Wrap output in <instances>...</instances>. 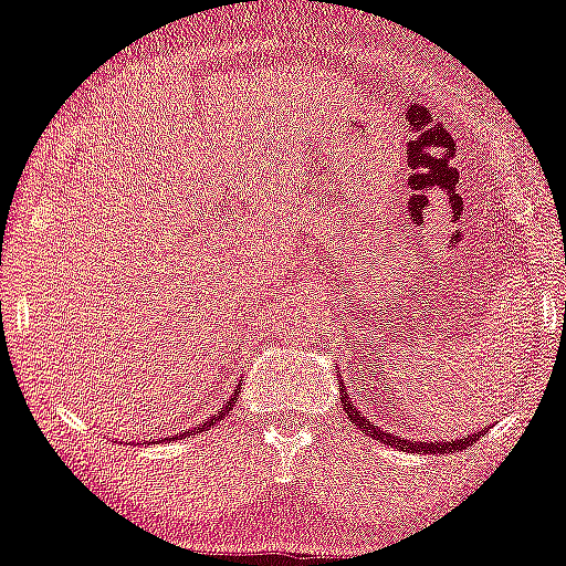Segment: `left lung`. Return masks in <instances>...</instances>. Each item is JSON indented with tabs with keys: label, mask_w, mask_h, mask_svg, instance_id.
Masks as SVG:
<instances>
[{
	"label": "left lung",
	"mask_w": 566,
	"mask_h": 566,
	"mask_svg": "<svg viewBox=\"0 0 566 566\" xmlns=\"http://www.w3.org/2000/svg\"><path fill=\"white\" fill-rule=\"evenodd\" d=\"M345 395V411H348V419L353 421V424L356 427H360V430H364L366 434H374V438H377L379 442H387V446H395V448H408V451H424V453H453V451H464V448H469L472 446L474 440H480V432H474V434H469V438H464V440H446V442H417V440H403L400 438V434H395V432H387V430H379V427H374L369 419L364 417V413L358 411V408H353L350 406V400H348V392H343Z\"/></svg>",
	"instance_id": "1"
}]
</instances>
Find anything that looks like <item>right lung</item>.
I'll return each mask as SVG.
<instances>
[{"label": "right lung", "mask_w": 566, "mask_h": 566, "mask_svg": "<svg viewBox=\"0 0 566 566\" xmlns=\"http://www.w3.org/2000/svg\"><path fill=\"white\" fill-rule=\"evenodd\" d=\"M237 395H240V392H234V395H231V398L227 400V406H223L221 411L216 413V417H208V421H202V424H200V427H195V430H208V427H210V424H216L218 419H221V417H227V413H229V408H231V403H237ZM176 438H184V434H176Z\"/></svg>", "instance_id": "add662e5"}]
</instances>
